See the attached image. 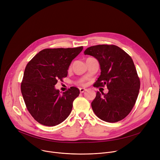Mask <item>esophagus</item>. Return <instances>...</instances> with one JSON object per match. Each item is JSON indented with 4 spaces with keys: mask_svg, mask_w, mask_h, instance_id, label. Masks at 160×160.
Wrapping results in <instances>:
<instances>
[{
    "mask_svg": "<svg viewBox=\"0 0 160 160\" xmlns=\"http://www.w3.org/2000/svg\"><path fill=\"white\" fill-rule=\"evenodd\" d=\"M86 89L84 88H80V93H84L85 91H86Z\"/></svg>",
    "mask_w": 160,
    "mask_h": 160,
    "instance_id": "obj_1",
    "label": "esophagus"
}]
</instances>
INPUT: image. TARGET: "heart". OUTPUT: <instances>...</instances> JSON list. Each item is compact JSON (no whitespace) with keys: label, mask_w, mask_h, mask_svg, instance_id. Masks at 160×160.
<instances>
[{"label":"heart","mask_w":160,"mask_h":160,"mask_svg":"<svg viewBox=\"0 0 160 160\" xmlns=\"http://www.w3.org/2000/svg\"><path fill=\"white\" fill-rule=\"evenodd\" d=\"M76 84H83V82H76Z\"/></svg>","instance_id":"obj_1"}]
</instances>
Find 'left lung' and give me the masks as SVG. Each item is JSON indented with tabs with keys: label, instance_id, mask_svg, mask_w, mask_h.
I'll use <instances>...</instances> for the list:
<instances>
[{
	"label": "left lung",
	"instance_id": "left-lung-1",
	"mask_svg": "<svg viewBox=\"0 0 160 160\" xmlns=\"http://www.w3.org/2000/svg\"><path fill=\"white\" fill-rule=\"evenodd\" d=\"M99 61L101 75L95 88L108 89V93L97 92L92 102L95 115L103 121L117 122L125 118L136 102L140 89V79L130 55L115 45H96L84 52Z\"/></svg>",
	"mask_w": 160,
	"mask_h": 160
}]
</instances>
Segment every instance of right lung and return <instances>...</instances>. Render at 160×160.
<instances>
[{"mask_svg":"<svg viewBox=\"0 0 160 160\" xmlns=\"http://www.w3.org/2000/svg\"><path fill=\"white\" fill-rule=\"evenodd\" d=\"M82 49L83 46L46 48L27 63L21 92L29 112L39 123L55 126L70 114L79 89L71 87L61 94L54 86L67 77L69 65Z\"/></svg>","mask_w":160,"mask_h":160,"instance_id":"obj_1","label":"right lung"}]
</instances>
